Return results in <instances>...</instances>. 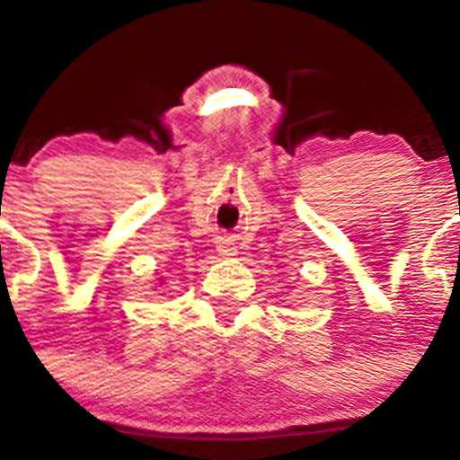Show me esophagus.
Masks as SVG:
<instances>
[{
	"label": "esophagus",
	"mask_w": 460,
	"mask_h": 460,
	"mask_svg": "<svg viewBox=\"0 0 460 460\" xmlns=\"http://www.w3.org/2000/svg\"><path fill=\"white\" fill-rule=\"evenodd\" d=\"M220 253H222V256H234V249H231V247H220Z\"/></svg>",
	"instance_id": "34e87169"
}]
</instances>
